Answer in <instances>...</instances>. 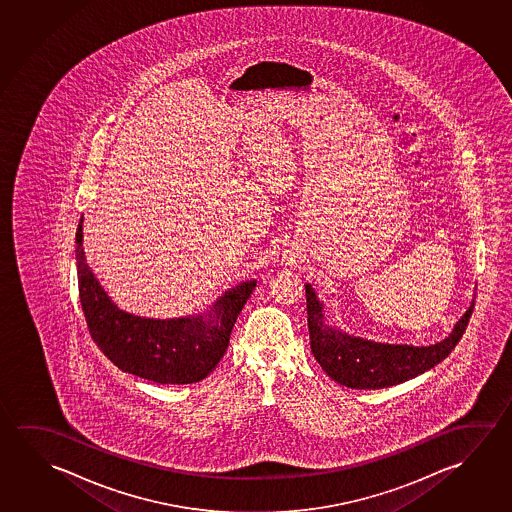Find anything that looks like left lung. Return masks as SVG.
<instances>
[{"instance_id": "left-lung-1", "label": "left lung", "mask_w": 512, "mask_h": 512, "mask_svg": "<svg viewBox=\"0 0 512 512\" xmlns=\"http://www.w3.org/2000/svg\"><path fill=\"white\" fill-rule=\"evenodd\" d=\"M307 293L310 350L328 377L341 386L352 389H384L418 377L452 353L468 327L475 300L464 312L452 334L430 346L375 343L362 337L350 336L325 321L323 303L310 284Z\"/></svg>"}]
</instances>
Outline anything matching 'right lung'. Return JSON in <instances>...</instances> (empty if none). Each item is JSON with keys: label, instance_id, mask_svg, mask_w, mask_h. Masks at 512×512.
Listing matches in <instances>:
<instances>
[{"label": "right lung", "instance_id": "right-lung-1", "mask_svg": "<svg viewBox=\"0 0 512 512\" xmlns=\"http://www.w3.org/2000/svg\"><path fill=\"white\" fill-rule=\"evenodd\" d=\"M76 228L78 291L89 334L121 371L157 384H194L209 375L227 352L235 319L257 280L235 285L207 314L153 319L118 309L85 262L84 232Z\"/></svg>", "mask_w": 512, "mask_h": 512}]
</instances>
